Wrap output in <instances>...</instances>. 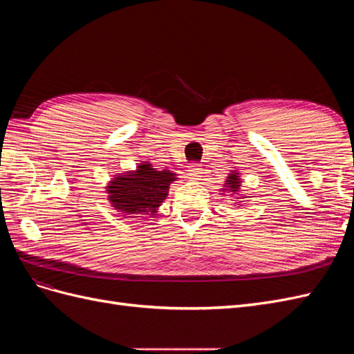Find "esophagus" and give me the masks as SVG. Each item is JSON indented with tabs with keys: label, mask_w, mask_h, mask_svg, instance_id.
<instances>
[{
	"label": "esophagus",
	"mask_w": 354,
	"mask_h": 354,
	"mask_svg": "<svg viewBox=\"0 0 354 354\" xmlns=\"http://www.w3.org/2000/svg\"><path fill=\"white\" fill-rule=\"evenodd\" d=\"M187 171H189L190 178H194V180H198L201 177V174H202V168H201L199 164H190Z\"/></svg>",
	"instance_id": "esophagus-1"
}]
</instances>
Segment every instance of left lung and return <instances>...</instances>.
<instances>
[{
  "label": "left lung",
  "mask_w": 354,
  "mask_h": 354,
  "mask_svg": "<svg viewBox=\"0 0 354 354\" xmlns=\"http://www.w3.org/2000/svg\"><path fill=\"white\" fill-rule=\"evenodd\" d=\"M226 186L229 187L227 190H230V192H238L239 190V177L236 176V174H230L229 176V178L226 180Z\"/></svg>",
  "instance_id": "left-lung-1"
}]
</instances>
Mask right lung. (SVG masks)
Listing matches in <instances>:
<instances>
[{
	"label": "right lung",
	"mask_w": 354,
	"mask_h": 354,
	"mask_svg": "<svg viewBox=\"0 0 354 354\" xmlns=\"http://www.w3.org/2000/svg\"><path fill=\"white\" fill-rule=\"evenodd\" d=\"M174 180V173L158 171L146 162L138 165L133 173L121 174L111 181L109 201L116 209L127 214L152 212L153 216L168 195L169 183Z\"/></svg>",
	"instance_id": "right-lung-1"
}]
</instances>
